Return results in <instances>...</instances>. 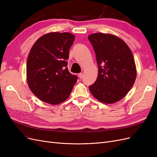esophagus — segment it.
<instances>
[{
	"instance_id": "esophagus-1",
	"label": "esophagus",
	"mask_w": 157,
	"mask_h": 157,
	"mask_svg": "<svg viewBox=\"0 0 157 157\" xmlns=\"http://www.w3.org/2000/svg\"><path fill=\"white\" fill-rule=\"evenodd\" d=\"M78 77H79V78H82V77H83V74H82V73H79V74H78Z\"/></svg>"
}]
</instances>
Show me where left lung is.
Returning <instances> with one entry per match:
<instances>
[{"label": "left lung", "mask_w": 157, "mask_h": 157, "mask_svg": "<svg viewBox=\"0 0 157 157\" xmlns=\"http://www.w3.org/2000/svg\"><path fill=\"white\" fill-rule=\"evenodd\" d=\"M98 65L97 80L89 86L98 100L111 104L126 96L134 85L137 71L128 46L112 34L94 33L88 36Z\"/></svg>", "instance_id": "8db88e82"}]
</instances>
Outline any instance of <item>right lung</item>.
Masks as SVG:
<instances>
[{
	"mask_svg": "<svg viewBox=\"0 0 157 157\" xmlns=\"http://www.w3.org/2000/svg\"><path fill=\"white\" fill-rule=\"evenodd\" d=\"M75 39L69 33H48L31 48L27 62V81L31 91L41 101L57 105L69 98L78 78L67 67Z\"/></svg>",
	"mask_w": 157,
	"mask_h": 157,
	"instance_id": "1",
	"label": "right lung"
}]
</instances>
